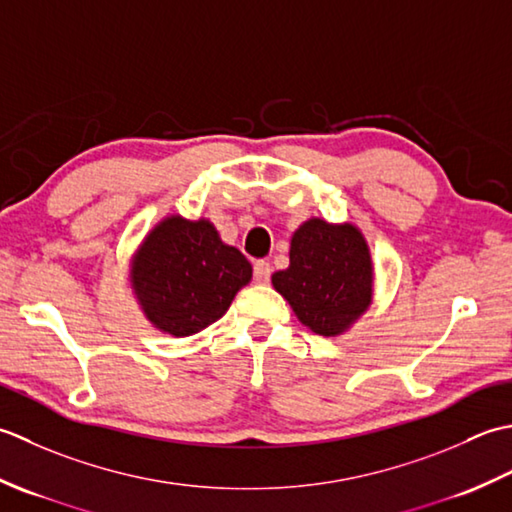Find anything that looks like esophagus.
Returning a JSON list of instances; mask_svg holds the SVG:
<instances>
[{"label":"esophagus","instance_id":"34e87169","mask_svg":"<svg viewBox=\"0 0 512 512\" xmlns=\"http://www.w3.org/2000/svg\"><path fill=\"white\" fill-rule=\"evenodd\" d=\"M269 276H271V265L267 260H256L254 263V280L256 283H269Z\"/></svg>","mask_w":512,"mask_h":512}]
</instances>
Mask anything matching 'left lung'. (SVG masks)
<instances>
[{
	"instance_id": "left-lung-1",
	"label": "left lung",
	"mask_w": 512,
	"mask_h": 512,
	"mask_svg": "<svg viewBox=\"0 0 512 512\" xmlns=\"http://www.w3.org/2000/svg\"><path fill=\"white\" fill-rule=\"evenodd\" d=\"M302 325L333 338L347 331L373 298L369 245L356 225L309 218L291 236L289 267L271 276Z\"/></svg>"
}]
</instances>
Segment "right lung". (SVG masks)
<instances>
[{"label":"right lung","instance_id":"obj_1","mask_svg":"<svg viewBox=\"0 0 512 512\" xmlns=\"http://www.w3.org/2000/svg\"><path fill=\"white\" fill-rule=\"evenodd\" d=\"M249 280V260L205 218H163L143 238L130 269L145 318L176 338L210 327Z\"/></svg>","mask_w":512,"mask_h":512}]
</instances>
